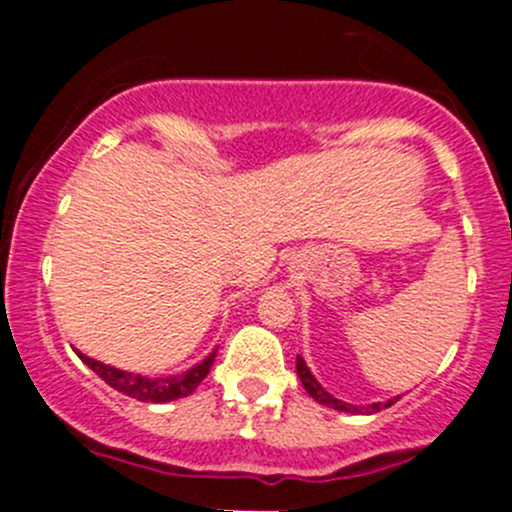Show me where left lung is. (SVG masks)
<instances>
[{
    "label": "left lung",
    "mask_w": 512,
    "mask_h": 512,
    "mask_svg": "<svg viewBox=\"0 0 512 512\" xmlns=\"http://www.w3.org/2000/svg\"><path fill=\"white\" fill-rule=\"evenodd\" d=\"M297 376L302 379V386L307 389V394L312 396L314 401H319L322 406H329V409L347 411V414H376V411L389 409V406H394L396 401H399V396H396V399L376 401V404H369V406H354V404H347V401H342V399H334V396L329 394L327 389H322V384L314 379L312 371L307 369V364H304L302 356H297Z\"/></svg>",
    "instance_id": "obj_1"
}]
</instances>
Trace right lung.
Returning <instances> with one entry per match:
<instances>
[{
    "instance_id": "right-lung-1",
    "label": "right lung",
    "mask_w": 512,
    "mask_h": 512,
    "mask_svg": "<svg viewBox=\"0 0 512 512\" xmlns=\"http://www.w3.org/2000/svg\"><path fill=\"white\" fill-rule=\"evenodd\" d=\"M79 354V359L84 361L89 369H94L108 386H113L121 394L131 396V399L138 401H151V404H168V401L183 399V396H190L195 389H198L200 381L210 374V366L215 361V352L205 356L200 364H195L193 369L183 371V374L175 376H143V374H131V371L116 369V366L101 364V361L89 359L86 354Z\"/></svg>"
}]
</instances>
